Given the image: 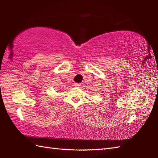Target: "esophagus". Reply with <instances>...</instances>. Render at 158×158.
Segmentation results:
<instances>
[{
  "mask_svg": "<svg viewBox=\"0 0 158 158\" xmlns=\"http://www.w3.org/2000/svg\"><path fill=\"white\" fill-rule=\"evenodd\" d=\"M74 86L76 87V88H79V87L81 86V84H80V83H74Z\"/></svg>",
  "mask_w": 158,
  "mask_h": 158,
  "instance_id": "esophagus-1",
  "label": "esophagus"
}]
</instances>
